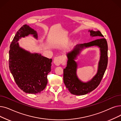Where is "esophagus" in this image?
Returning <instances> with one entry per match:
<instances>
[{"instance_id": "34e87169", "label": "esophagus", "mask_w": 121, "mask_h": 121, "mask_svg": "<svg viewBox=\"0 0 121 121\" xmlns=\"http://www.w3.org/2000/svg\"><path fill=\"white\" fill-rule=\"evenodd\" d=\"M54 63L56 66H59L61 64L65 65L66 64V60L62 56H58L54 58Z\"/></svg>"}]
</instances>
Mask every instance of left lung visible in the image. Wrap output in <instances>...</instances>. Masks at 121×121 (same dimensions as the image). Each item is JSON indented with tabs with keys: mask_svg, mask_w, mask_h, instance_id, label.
I'll list each match as a JSON object with an SVG mask.
<instances>
[{
	"mask_svg": "<svg viewBox=\"0 0 121 121\" xmlns=\"http://www.w3.org/2000/svg\"><path fill=\"white\" fill-rule=\"evenodd\" d=\"M91 36H99L100 39L87 43H81L75 46L72 52L67 54L68 60L67 67L63 72V80L67 88L71 94L75 95H84L95 90L99 84L102 79L108 63V46L106 39L99 31L89 30ZM96 45L100 48L101 58L99 63L98 73L96 75L87 83H84L79 80L77 77V63L74 61L80 51L84 47Z\"/></svg>",
	"mask_w": 121,
	"mask_h": 121,
	"instance_id": "1",
	"label": "left lung"
}]
</instances>
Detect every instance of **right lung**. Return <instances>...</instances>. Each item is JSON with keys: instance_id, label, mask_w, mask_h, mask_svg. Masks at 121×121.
Here are the masks:
<instances>
[{"instance_id": "obj_1", "label": "right lung", "mask_w": 121, "mask_h": 121, "mask_svg": "<svg viewBox=\"0 0 121 121\" xmlns=\"http://www.w3.org/2000/svg\"><path fill=\"white\" fill-rule=\"evenodd\" d=\"M36 31L25 24L19 29L11 42L9 50V69L16 84L23 92L36 94L46 88L48 74L51 71L52 59L38 53H30L21 48L17 42L22 37Z\"/></svg>"}]
</instances>
